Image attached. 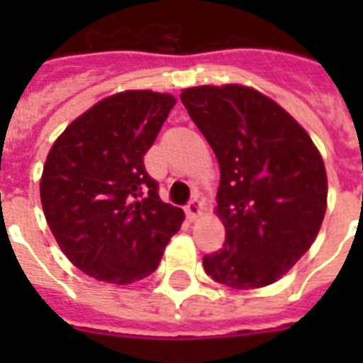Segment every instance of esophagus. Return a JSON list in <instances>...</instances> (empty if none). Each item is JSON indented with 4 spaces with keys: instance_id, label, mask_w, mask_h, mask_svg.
<instances>
[{
    "instance_id": "1",
    "label": "esophagus",
    "mask_w": 363,
    "mask_h": 363,
    "mask_svg": "<svg viewBox=\"0 0 363 363\" xmlns=\"http://www.w3.org/2000/svg\"><path fill=\"white\" fill-rule=\"evenodd\" d=\"M201 209H203V203H201L198 198H194V199H190V201H188L186 209H184V211H186V216L190 218V220H196V218L201 215Z\"/></svg>"
}]
</instances>
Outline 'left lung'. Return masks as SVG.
I'll return each mask as SVG.
<instances>
[{"instance_id": "obj_1", "label": "left lung", "mask_w": 363, "mask_h": 363, "mask_svg": "<svg viewBox=\"0 0 363 363\" xmlns=\"http://www.w3.org/2000/svg\"><path fill=\"white\" fill-rule=\"evenodd\" d=\"M181 99L220 165L216 213L226 241L205 254V273L235 290L267 286L309 250L322 226L320 152L286 111L252 88H186Z\"/></svg>"}]
</instances>
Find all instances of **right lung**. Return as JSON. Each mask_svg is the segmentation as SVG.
<instances>
[{
	"label": "right lung",
	"instance_id": "obj_1",
	"mask_svg": "<svg viewBox=\"0 0 363 363\" xmlns=\"http://www.w3.org/2000/svg\"><path fill=\"white\" fill-rule=\"evenodd\" d=\"M175 98L128 90L71 122L50 148L41 203L64 254L86 275L115 284L156 271L184 213L158 196L145 169Z\"/></svg>",
	"mask_w": 363,
	"mask_h": 363
}]
</instances>
